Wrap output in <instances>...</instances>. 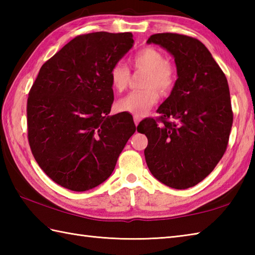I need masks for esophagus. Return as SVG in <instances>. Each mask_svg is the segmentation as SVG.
Masks as SVG:
<instances>
[{
    "label": "esophagus",
    "mask_w": 255,
    "mask_h": 255,
    "mask_svg": "<svg viewBox=\"0 0 255 255\" xmlns=\"http://www.w3.org/2000/svg\"><path fill=\"white\" fill-rule=\"evenodd\" d=\"M140 121H141V118H140V116H136V115H133V122H134V124L138 125Z\"/></svg>",
    "instance_id": "obj_1"
}]
</instances>
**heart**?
I'll list each match as a JSON object with an SVG mask.
<instances>
[{
	"instance_id": "obj_1",
	"label": "heart",
	"mask_w": 255,
	"mask_h": 255,
	"mask_svg": "<svg viewBox=\"0 0 255 255\" xmlns=\"http://www.w3.org/2000/svg\"><path fill=\"white\" fill-rule=\"evenodd\" d=\"M129 62L136 69L145 70L148 74L142 82L144 89L132 91L116 103V110L122 113L141 116L159 101L161 93H169L174 88L176 70L173 64L154 47H143L129 58ZM112 88L116 92L127 89L130 81L129 68L122 61L115 62L110 70Z\"/></svg>"
}]
</instances>
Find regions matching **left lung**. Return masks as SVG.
Here are the masks:
<instances>
[{
  "instance_id": "8db88e82",
  "label": "left lung",
  "mask_w": 255,
  "mask_h": 255,
  "mask_svg": "<svg viewBox=\"0 0 255 255\" xmlns=\"http://www.w3.org/2000/svg\"><path fill=\"white\" fill-rule=\"evenodd\" d=\"M148 44L173 55L177 80L158 118H145L137 130L148 138L145 162L152 175L176 189L193 187L208 176L226 152L234 122L228 81L203 42L162 32Z\"/></svg>"
}]
</instances>
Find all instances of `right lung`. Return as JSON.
<instances>
[{
    "label": "right lung",
    "instance_id": "right-lung-1",
    "mask_svg": "<svg viewBox=\"0 0 255 255\" xmlns=\"http://www.w3.org/2000/svg\"><path fill=\"white\" fill-rule=\"evenodd\" d=\"M131 32L77 36L46 61L27 100L31 153L53 182L74 192L111 176L136 131L130 114L110 116V70L132 47Z\"/></svg>",
    "mask_w": 255,
    "mask_h": 255
}]
</instances>
